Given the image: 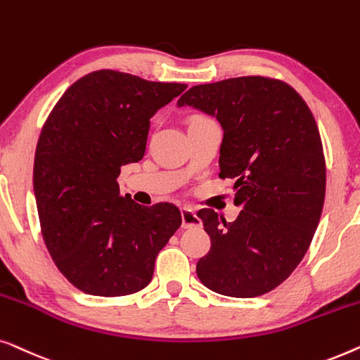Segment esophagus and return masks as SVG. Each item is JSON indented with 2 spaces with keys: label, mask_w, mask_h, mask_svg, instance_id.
I'll return each instance as SVG.
<instances>
[{
  "label": "esophagus",
  "mask_w": 360,
  "mask_h": 360,
  "mask_svg": "<svg viewBox=\"0 0 360 360\" xmlns=\"http://www.w3.org/2000/svg\"><path fill=\"white\" fill-rule=\"evenodd\" d=\"M181 217H182V229H199V226H202V220L195 215L194 210L189 209V207H182Z\"/></svg>",
  "instance_id": "1"
}]
</instances>
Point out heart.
Returning <instances> with one entry per match:
<instances>
[{"label": "heart", "instance_id": "1", "mask_svg": "<svg viewBox=\"0 0 360 360\" xmlns=\"http://www.w3.org/2000/svg\"><path fill=\"white\" fill-rule=\"evenodd\" d=\"M197 120H207V117H204V115H195V117H192L191 122H197Z\"/></svg>", "mask_w": 360, "mask_h": 360}]
</instances>
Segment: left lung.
<instances>
[{
	"mask_svg": "<svg viewBox=\"0 0 360 360\" xmlns=\"http://www.w3.org/2000/svg\"><path fill=\"white\" fill-rule=\"evenodd\" d=\"M178 105L220 122L219 176L235 181L243 209L231 224L212 209L197 212L212 241L197 276L221 295H264L300 264L320 224L326 165L315 117L290 84L267 77L192 86Z\"/></svg>",
	"mask_w": 360,
	"mask_h": 360,
	"instance_id": "1",
	"label": "left lung"
}]
</instances>
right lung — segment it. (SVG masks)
<instances>
[{"label":"right lung","instance_id":"1","mask_svg":"<svg viewBox=\"0 0 360 360\" xmlns=\"http://www.w3.org/2000/svg\"><path fill=\"white\" fill-rule=\"evenodd\" d=\"M187 88L98 70L65 91L40 131L34 194L55 266L81 292L130 295L148 285L155 259L181 226L169 202L120 195L124 165L143 158L150 119Z\"/></svg>","mask_w":360,"mask_h":360}]
</instances>
